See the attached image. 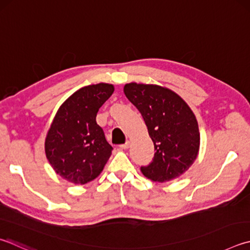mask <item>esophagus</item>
I'll use <instances>...</instances> for the list:
<instances>
[{
	"label": "esophagus",
	"mask_w": 250,
	"mask_h": 250,
	"mask_svg": "<svg viewBox=\"0 0 250 250\" xmlns=\"http://www.w3.org/2000/svg\"><path fill=\"white\" fill-rule=\"evenodd\" d=\"M129 146H130V142H129V141H126L125 144H121L120 145V148L121 149H128Z\"/></svg>",
	"instance_id": "1"
}]
</instances>
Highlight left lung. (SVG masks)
Returning <instances> with one entry per match:
<instances>
[{
	"mask_svg": "<svg viewBox=\"0 0 250 250\" xmlns=\"http://www.w3.org/2000/svg\"><path fill=\"white\" fill-rule=\"evenodd\" d=\"M126 98L138 108L151 137L155 155L141 167L146 178L165 183L193 164L200 149V132L191 108L174 90L155 84H125Z\"/></svg>",
	"mask_w": 250,
	"mask_h": 250,
	"instance_id": "left-lung-1",
	"label": "left lung"
}]
</instances>
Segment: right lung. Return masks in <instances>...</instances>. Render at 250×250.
<instances>
[{
    "label": "right lung",
    "mask_w": 250,
    "mask_h": 250,
    "mask_svg": "<svg viewBox=\"0 0 250 250\" xmlns=\"http://www.w3.org/2000/svg\"><path fill=\"white\" fill-rule=\"evenodd\" d=\"M115 86L99 83L80 88L59 107L44 141L53 170L74 185H85L101 175L112 147L97 125L96 116Z\"/></svg>",
    "instance_id": "add662e5"
}]
</instances>
